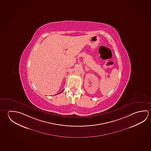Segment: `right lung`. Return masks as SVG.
Instances as JSON below:
<instances>
[{
  "mask_svg": "<svg viewBox=\"0 0 151 151\" xmlns=\"http://www.w3.org/2000/svg\"><path fill=\"white\" fill-rule=\"evenodd\" d=\"M64 91V90H63V91H61V92H60V93H59H59H61V92H63V91Z\"/></svg>",
  "mask_w": 151,
  "mask_h": 151,
  "instance_id": "obj_1",
  "label": "right lung"
}]
</instances>
